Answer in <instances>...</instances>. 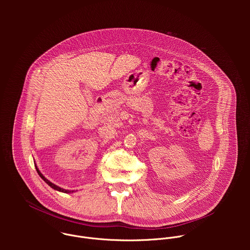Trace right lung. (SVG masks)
Returning <instances> with one entry per match:
<instances>
[{
	"label": "right lung",
	"instance_id": "right-lung-1",
	"mask_svg": "<svg viewBox=\"0 0 250 250\" xmlns=\"http://www.w3.org/2000/svg\"><path fill=\"white\" fill-rule=\"evenodd\" d=\"M35 168H37V171H38L39 175H40V176L42 178L43 181H45V182H46V183H47V184H48V185H49L51 188H53L54 190H57V191H59V192H63V193H70V192H71V191H68V190H64V189H62V188H60V187H58V186L54 185V184H53V183H51L50 181H48V180L46 179V178H45V177H44V176H43V175L41 173V171L38 169V167H37V166H35ZM72 192H73V191H72Z\"/></svg>",
	"mask_w": 250,
	"mask_h": 250
}]
</instances>
